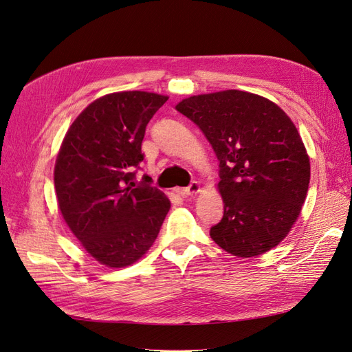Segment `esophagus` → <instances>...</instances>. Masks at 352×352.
<instances>
[{
    "instance_id": "34e87169",
    "label": "esophagus",
    "mask_w": 352,
    "mask_h": 352,
    "mask_svg": "<svg viewBox=\"0 0 352 352\" xmlns=\"http://www.w3.org/2000/svg\"><path fill=\"white\" fill-rule=\"evenodd\" d=\"M199 191H200V184L197 183V181H192V183L188 187L181 188L179 194H181V196L188 197V196H194V194H197Z\"/></svg>"
}]
</instances>
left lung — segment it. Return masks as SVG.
<instances>
[{"label": "left lung", "instance_id": "1", "mask_svg": "<svg viewBox=\"0 0 352 352\" xmlns=\"http://www.w3.org/2000/svg\"><path fill=\"white\" fill-rule=\"evenodd\" d=\"M175 109L200 127L219 160L225 207L212 239L242 258L274 248L300 214L310 181L309 156L290 117L239 89L192 96Z\"/></svg>", "mask_w": 352, "mask_h": 352}]
</instances>
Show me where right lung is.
I'll return each instance as SVG.
<instances>
[{"instance_id":"right-lung-1","label":"right lung","mask_w":352,"mask_h":352,"mask_svg":"<svg viewBox=\"0 0 352 352\" xmlns=\"http://www.w3.org/2000/svg\"><path fill=\"white\" fill-rule=\"evenodd\" d=\"M166 100L146 91L100 97L63 138L55 164L59 210L84 250L107 267L146 254L171 207L148 175L135 184L146 126Z\"/></svg>"}]
</instances>
